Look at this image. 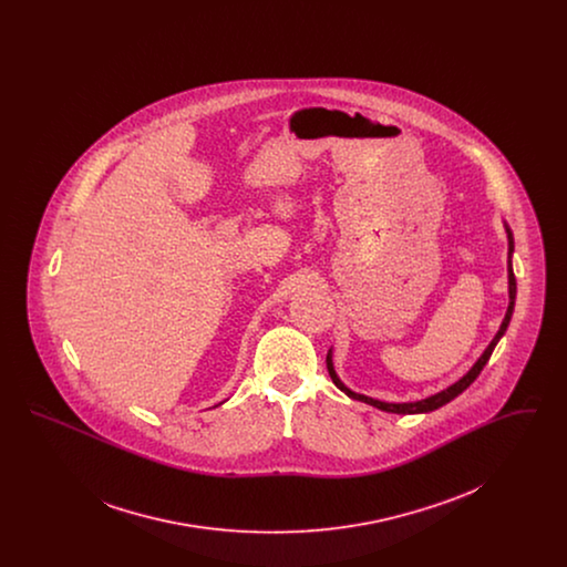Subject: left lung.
Returning a JSON list of instances; mask_svg holds the SVG:
<instances>
[{"instance_id":"8db88e82","label":"left lung","mask_w":567,"mask_h":567,"mask_svg":"<svg viewBox=\"0 0 567 567\" xmlns=\"http://www.w3.org/2000/svg\"><path fill=\"white\" fill-rule=\"evenodd\" d=\"M506 234H508V289H511V303H508V312H506V317H504V321H502V327H499V331L495 333V338L491 340V344L486 347V351L483 352V357L474 363V368L465 374V377L461 378L458 382H455L453 386H449V389H444V391H440V393H435L432 398H427V400H421V402H408V404H386V402H380V400H372V398H365V395H359V393H354L351 389H347L342 382H340V378L336 377V370H333V363H331V354L327 352V372H329V377L333 380V384L340 389V391H344L349 398L352 400H359V402H363V404L374 405L378 410H384V412H395V414H419V412H432V410H437L440 405L449 404L451 400H455L458 393H463L476 378L478 374L483 372V368L486 365V361L491 359V354H493V349L497 347V342H499V338L506 333V329H508V324H511V317H513L514 310V297H516V278H514L513 271V261H511V257H513L514 250V238L513 231H511V227L506 225Z\"/></svg>"}]
</instances>
